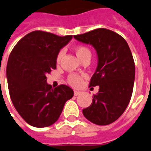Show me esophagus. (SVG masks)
Returning a JSON list of instances; mask_svg holds the SVG:
<instances>
[{
    "instance_id": "1",
    "label": "esophagus",
    "mask_w": 151,
    "mask_h": 151,
    "mask_svg": "<svg viewBox=\"0 0 151 151\" xmlns=\"http://www.w3.org/2000/svg\"><path fill=\"white\" fill-rule=\"evenodd\" d=\"M81 94V92L79 91H74V96H77L80 95Z\"/></svg>"
}]
</instances>
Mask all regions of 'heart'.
Returning <instances> with one entry per match:
<instances>
[{
	"instance_id": "b5f03b06",
	"label": "heart",
	"mask_w": 151,
	"mask_h": 151,
	"mask_svg": "<svg viewBox=\"0 0 151 151\" xmlns=\"http://www.w3.org/2000/svg\"><path fill=\"white\" fill-rule=\"evenodd\" d=\"M74 52L78 57V58L80 61H82L84 58H86V56L91 55V52L89 50V48H87L86 47L83 45H78L74 48ZM62 56V52H59L57 56V62H59ZM68 83L73 86L74 87H77L78 86H80L82 82H83V77L78 76L76 74H72L70 75L68 78Z\"/></svg>"
}]
</instances>
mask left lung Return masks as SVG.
<instances>
[{
  "mask_svg": "<svg viewBox=\"0 0 151 151\" xmlns=\"http://www.w3.org/2000/svg\"><path fill=\"white\" fill-rule=\"evenodd\" d=\"M74 38L90 45L97 54V67L89 86H99L92 104L83 109L84 116L97 125L116 121L127 109L131 99L135 65L126 40L117 33L98 28L74 35Z\"/></svg>",
  "mask_w": 151,
  "mask_h": 151,
  "instance_id": "obj_1",
  "label": "left lung"
}]
</instances>
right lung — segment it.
Wrapping results in <instances>:
<instances>
[{"instance_id": "1", "label": "right lung", "mask_w": 151, "mask_h": 151, "mask_svg": "<svg viewBox=\"0 0 151 151\" xmlns=\"http://www.w3.org/2000/svg\"><path fill=\"white\" fill-rule=\"evenodd\" d=\"M72 38L73 35L35 31L20 40L10 54L6 70L10 96L17 113L30 125H52L74 95L65 85L52 89L46 78L56 68L58 53Z\"/></svg>"}]
</instances>
